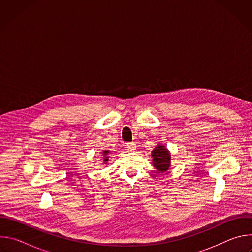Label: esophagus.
Instances as JSON below:
<instances>
[{"instance_id":"obj_1","label":"esophagus","mask_w":252,"mask_h":252,"mask_svg":"<svg viewBox=\"0 0 252 252\" xmlns=\"http://www.w3.org/2000/svg\"><path fill=\"white\" fill-rule=\"evenodd\" d=\"M126 147L127 150H129L130 152H133V151L136 150V145H135L134 142H128V143H126Z\"/></svg>"}]
</instances>
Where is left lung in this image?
I'll use <instances>...</instances> for the list:
<instances>
[{
	"instance_id": "1",
	"label": "left lung",
	"mask_w": 252,
	"mask_h": 252,
	"mask_svg": "<svg viewBox=\"0 0 252 252\" xmlns=\"http://www.w3.org/2000/svg\"><path fill=\"white\" fill-rule=\"evenodd\" d=\"M153 165L158 172H166L170 167L171 156L168 149L161 143H158V146L152 152Z\"/></svg>"
}]
</instances>
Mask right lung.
Wrapping results in <instances>:
<instances>
[{
  "label": "right lung",
  "mask_w": 252,
  "mask_h": 252,
  "mask_svg": "<svg viewBox=\"0 0 252 252\" xmlns=\"http://www.w3.org/2000/svg\"><path fill=\"white\" fill-rule=\"evenodd\" d=\"M111 154V151L110 150H103L102 152H101V164H106L107 163V161H109V158H110V157H109V155Z\"/></svg>",
  "instance_id": "obj_1"
}]
</instances>
